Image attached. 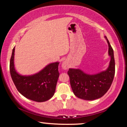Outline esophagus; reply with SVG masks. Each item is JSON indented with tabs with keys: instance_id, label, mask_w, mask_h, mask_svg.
Instances as JSON below:
<instances>
[{
	"instance_id": "esophagus-1",
	"label": "esophagus",
	"mask_w": 127,
	"mask_h": 127,
	"mask_svg": "<svg viewBox=\"0 0 127 127\" xmlns=\"http://www.w3.org/2000/svg\"><path fill=\"white\" fill-rule=\"evenodd\" d=\"M69 67V65L66 62H63L62 63V68L64 70H67Z\"/></svg>"
}]
</instances>
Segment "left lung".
<instances>
[{"label":"left lung","mask_w":127,"mask_h":127,"mask_svg":"<svg viewBox=\"0 0 127 127\" xmlns=\"http://www.w3.org/2000/svg\"><path fill=\"white\" fill-rule=\"evenodd\" d=\"M108 43V54L110 57L109 67L106 70L90 75L79 68H69L67 74L74 94L85 100H94L103 97L110 88L114 78L115 63L114 54L106 36Z\"/></svg>","instance_id":"left-lung-1"}]
</instances>
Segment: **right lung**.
I'll use <instances>...</instances> for the list:
<instances>
[{
  "mask_svg": "<svg viewBox=\"0 0 127 127\" xmlns=\"http://www.w3.org/2000/svg\"><path fill=\"white\" fill-rule=\"evenodd\" d=\"M15 47L10 60V73L16 88L26 98L37 102L46 101L54 94L59 77V62L50 63L32 75L19 74L14 65Z\"/></svg>",
  "mask_w": 127,
  "mask_h": 127,
  "instance_id": "1",
  "label": "right lung"
}]
</instances>
